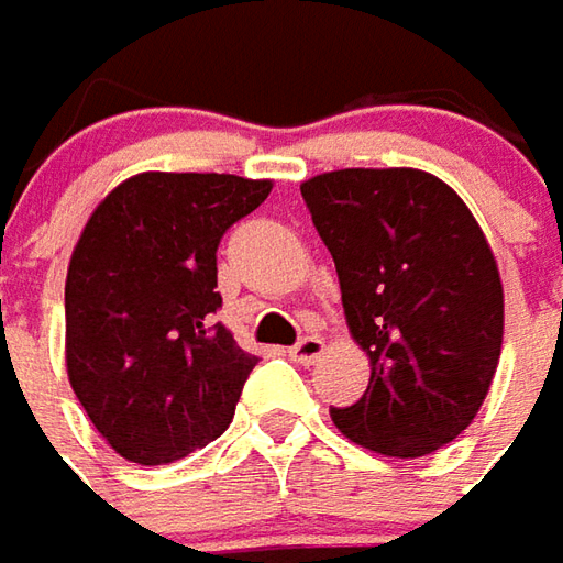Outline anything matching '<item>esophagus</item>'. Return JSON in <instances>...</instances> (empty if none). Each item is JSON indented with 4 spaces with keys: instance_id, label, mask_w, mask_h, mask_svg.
<instances>
[{
    "instance_id": "esophagus-1",
    "label": "esophagus",
    "mask_w": 563,
    "mask_h": 563,
    "mask_svg": "<svg viewBox=\"0 0 563 563\" xmlns=\"http://www.w3.org/2000/svg\"><path fill=\"white\" fill-rule=\"evenodd\" d=\"M322 353H325V341L322 338H303V341H297L288 350L290 360L300 362V365H312Z\"/></svg>"
}]
</instances>
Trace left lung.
<instances>
[{
  "mask_svg": "<svg viewBox=\"0 0 563 563\" xmlns=\"http://www.w3.org/2000/svg\"><path fill=\"white\" fill-rule=\"evenodd\" d=\"M300 195L372 362L368 390L331 421L380 455L437 452L481 412L499 365L505 300L484 229L424 169H334Z\"/></svg>",
  "mask_w": 563,
  "mask_h": 563,
  "instance_id": "8db88e82",
  "label": "left lung"
}]
</instances>
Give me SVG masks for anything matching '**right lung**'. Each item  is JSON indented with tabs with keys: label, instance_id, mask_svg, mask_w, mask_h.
I'll return each mask as SVG.
<instances>
[{
	"label": "right lung",
	"instance_id": "add662e5",
	"mask_svg": "<svg viewBox=\"0 0 563 563\" xmlns=\"http://www.w3.org/2000/svg\"><path fill=\"white\" fill-rule=\"evenodd\" d=\"M269 179L139 173L98 203L64 285L67 378L96 431L135 465L217 440L256 356L213 322L217 247Z\"/></svg>",
	"mask_w": 563,
	"mask_h": 563
}]
</instances>
